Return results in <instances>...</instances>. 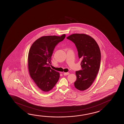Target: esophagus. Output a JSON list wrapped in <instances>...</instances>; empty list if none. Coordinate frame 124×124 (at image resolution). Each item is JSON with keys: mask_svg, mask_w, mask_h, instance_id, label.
Segmentation results:
<instances>
[{"mask_svg": "<svg viewBox=\"0 0 124 124\" xmlns=\"http://www.w3.org/2000/svg\"><path fill=\"white\" fill-rule=\"evenodd\" d=\"M69 74H70V73H68V72H67V73H63L64 75H69Z\"/></svg>", "mask_w": 124, "mask_h": 124, "instance_id": "1", "label": "esophagus"}]
</instances>
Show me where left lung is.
I'll return each instance as SVG.
<instances>
[{
	"label": "left lung",
	"mask_w": 124,
	"mask_h": 124,
	"mask_svg": "<svg viewBox=\"0 0 124 124\" xmlns=\"http://www.w3.org/2000/svg\"><path fill=\"white\" fill-rule=\"evenodd\" d=\"M66 39L75 44L79 58L82 60V70L76 71L74 86L81 91L87 90L94 82L100 68L101 54L99 47L95 40L87 34H74Z\"/></svg>",
	"instance_id": "left-lung-1"
}]
</instances>
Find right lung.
Listing matches in <instances>:
<instances>
[{
  "instance_id": "1",
  "label": "right lung",
  "mask_w": 124,
  "mask_h": 124,
  "mask_svg": "<svg viewBox=\"0 0 124 124\" xmlns=\"http://www.w3.org/2000/svg\"><path fill=\"white\" fill-rule=\"evenodd\" d=\"M65 37V34L61 36H42L36 40L30 48L28 58L29 74L42 91L52 90L59 78V73L52 69L50 66L54 48Z\"/></svg>"
}]
</instances>
